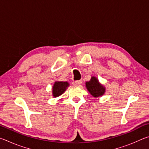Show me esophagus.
I'll return each instance as SVG.
<instances>
[{
  "instance_id": "1",
  "label": "esophagus",
  "mask_w": 149,
  "mask_h": 149,
  "mask_svg": "<svg viewBox=\"0 0 149 149\" xmlns=\"http://www.w3.org/2000/svg\"><path fill=\"white\" fill-rule=\"evenodd\" d=\"M81 84V81L80 80H77V81H74L72 82V84L75 85V86H79V85Z\"/></svg>"
}]
</instances>
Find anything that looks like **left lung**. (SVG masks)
<instances>
[{"label":"left lung","instance_id":"left-lung-1","mask_svg":"<svg viewBox=\"0 0 149 149\" xmlns=\"http://www.w3.org/2000/svg\"><path fill=\"white\" fill-rule=\"evenodd\" d=\"M87 89L93 97H101L104 94L106 89L104 85L100 84L96 77L93 76L89 81L85 83Z\"/></svg>","mask_w":149,"mask_h":149}]
</instances>
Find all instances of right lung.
Returning <instances> with one entry per match:
<instances>
[{
  "label": "right lung",
  "instance_id": "1",
  "mask_svg": "<svg viewBox=\"0 0 149 149\" xmlns=\"http://www.w3.org/2000/svg\"><path fill=\"white\" fill-rule=\"evenodd\" d=\"M69 84L67 81H56L52 87V95L54 97H57L64 93Z\"/></svg>",
  "mask_w": 149,
  "mask_h": 149
}]
</instances>
